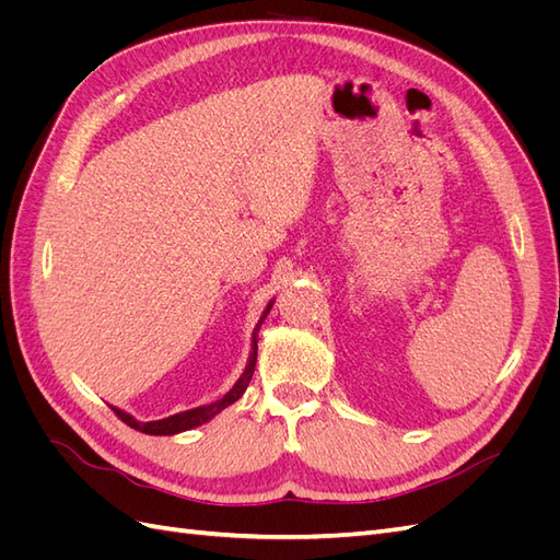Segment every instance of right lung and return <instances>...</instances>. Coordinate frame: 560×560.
I'll return each instance as SVG.
<instances>
[{"label": "right lung", "mask_w": 560, "mask_h": 560, "mask_svg": "<svg viewBox=\"0 0 560 560\" xmlns=\"http://www.w3.org/2000/svg\"><path fill=\"white\" fill-rule=\"evenodd\" d=\"M270 308H273V301H268V306L264 308L257 327H254L252 331V350H249V358H247V366L243 371V376L233 383V387L229 389V393L217 399L212 404H202V406H196V409H189V411H182V413H175V416H167V418H161V420H149V422H140L138 418H132L130 413L116 409V406H112L114 413L121 418L126 425H130L132 430L138 432H144V434H156V436H171V434H179V432H186V430H194L198 425H202V422L212 420L219 411H224L226 406H231L233 401H238L243 397V393L247 389L249 381H252V374H254V366H257V336H259V329L264 325L266 315L270 313Z\"/></svg>", "instance_id": "add662e5"}]
</instances>
